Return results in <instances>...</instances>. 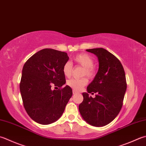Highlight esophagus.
<instances>
[{"label":"esophagus","instance_id":"1","mask_svg":"<svg viewBox=\"0 0 146 146\" xmlns=\"http://www.w3.org/2000/svg\"><path fill=\"white\" fill-rule=\"evenodd\" d=\"M73 94H76V91H75V90H73Z\"/></svg>","mask_w":146,"mask_h":146}]
</instances>
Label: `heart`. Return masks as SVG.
<instances>
[{
  "mask_svg": "<svg viewBox=\"0 0 146 146\" xmlns=\"http://www.w3.org/2000/svg\"><path fill=\"white\" fill-rule=\"evenodd\" d=\"M74 61L78 65L84 67L82 75H86L88 78H92L96 75V71L93 67L94 59L90 56L87 54H79L73 58ZM73 70L72 64L70 62H66L62 68V72L64 75L66 77H70ZM88 80L87 78H82L80 79L72 78L67 81V85L73 90L80 91L87 84Z\"/></svg>",
  "mask_w": 146,
  "mask_h": 146,
  "instance_id": "b5f03b06",
  "label": "heart"
}]
</instances>
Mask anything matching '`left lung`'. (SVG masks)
Masks as SVG:
<instances>
[{"label":"left lung","instance_id":"8db88e82","mask_svg":"<svg viewBox=\"0 0 146 146\" xmlns=\"http://www.w3.org/2000/svg\"><path fill=\"white\" fill-rule=\"evenodd\" d=\"M98 57V71L82 93L84 101L78 109L83 119L94 127H103L115 119L120 111L127 82L123 67L115 56L103 48L87 49ZM89 93H97L94 98Z\"/></svg>","mask_w":146,"mask_h":146}]
</instances>
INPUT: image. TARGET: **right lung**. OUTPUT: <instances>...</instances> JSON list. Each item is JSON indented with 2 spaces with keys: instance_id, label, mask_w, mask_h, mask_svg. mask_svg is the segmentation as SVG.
<instances>
[{
  "instance_id": "1",
  "label": "right lung",
  "mask_w": 146,
  "mask_h": 146,
  "mask_svg": "<svg viewBox=\"0 0 146 146\" xmlns=\"http://www.w3.org/2000/svg\"><path fill=\"white\" fill-rule=\"evenodd\" d=\"M69 60L67 53L52 48L38 51L23 66L19 88L25 109L33 121L48 125L60 118L73 94L66 84L62 68Z\"/></svg>"
}]
</instances>
